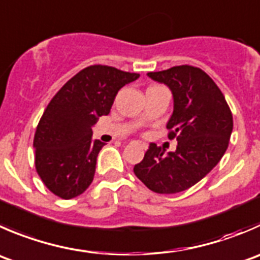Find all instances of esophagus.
I'll return each instance as SVG.
<instances>
[{
    "instance_id": "34e87169",
    "label": "esophagus",
    "mask_w": 260,
    "mask_h": 260,
    "mask_svg": "<svg viewBox=\"0 0 260 260\" xmlns=\"http://www.w3.org/2000/svg\"><path fill=\"white\" fill-rule=\"evenodd\" d=\"M142 145V147H146V143H141Z\"/></svg>"
}]
</instances>
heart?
Listing matches in <instances>:
<instances>
[{"label":"heart","instance_id":"b5f03b06","mask_svg":"<svg viewBox=\"0 0 260 260\" xmlns=\"http://www.w3.org/2000/svg\"><path fill=\"white\" fill-rule=\"evenodd\" d=\"M151 87H160V86H151Z\"/></svg>","mask_w":260,"mask_h":260}]
</instances>
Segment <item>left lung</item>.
<instances>
[{"instance_id": "left-lung-1", "label": "left lung", "mask_w": 260, "mask_h": 260, "mask_svg": "<svg viewBox=\"0 0 260 260\" xmlns=\"http://www.w3.org/2000/svg\"><path fill=\"white\" fill-rule=\"evenodd\" d=\"M147 76L173 92L174 110L166 128L178 146L165 155L164 148L150 143L133 171L155 193H179L202 180L222 158L233 132V114L215 81L198 67L183 64Z\"/></svg>"}]
</instances>
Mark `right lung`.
<instances>
[{
	"mask_svg": "<svg viewBox=\"0 0 260 260\" xmlns=\"http://www.w3.org/2000/svg\"><path fill=\"white\" fill-rule=\"evenodd\" d=\"M138 77L110 66H89L50 100L32 145L38 175L57 197L71 200L92 183L98 155L105 145L92 141V125L109 114L118 91Z\"/></svg>",
	"mask_w": 260,
	"mask_h": 260,
	"instance_id": "right-lung-1",
	"label": "right lung"
}]
</instances>
